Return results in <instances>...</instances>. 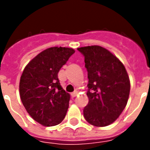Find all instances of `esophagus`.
<instances>
[{
    "label": "esophagus",
    "mask_w": 150,
    "mask_h": 150,
    "mask_svg": "<svg viewBox=\"0 0 150 150\" xmlns=\"http://www.w3.org/2000/svg\"><path fill=\"white\" fill-rule=\"evenodd\" d=\"M77 95H78V92L77 91H74V92H72L71 94V97H75Z\"/></svg>",
    "instance_id": "1"
}]
</instances>
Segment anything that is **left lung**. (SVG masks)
Wrapping results in <instances>:
<instances>
[{"label":"left lung","mask_w":150,"mask_h":150,"mask_svg":"<svg viewBox=\"0 0 150 150\" xmlns=\"http://www.w3.org/2000/svg\"><path fill=\"white\" fill-rule=\"evenodd\" d=\"M77 50L84 56L88 71L89 101L83 109V116L92 125H109L119 117L129 100L130 82L125 67L102 46Z\"/></svg>","instance_id":"obj_1"}]
</instances>
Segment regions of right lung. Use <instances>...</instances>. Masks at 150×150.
Listing matches in <instances>:
<instances>
[{"label": "right lung", "mask_w": 150, "mask_h": 150, "mask_svg": "<svg viewBox=\"0 0 150 150\" xmlns=\"http://www.w3.org/2000/svg\"><path fill=\"white\" fill-rule=\"evenodd\" d=\"M74 53L72 48L50 47L32 59L22 72L21 102L30 116L42 125H57L67 114L70 95L61 87L58 73Z\"/></svg>", "instance_id": "add662e5"}]
</instances>
